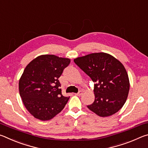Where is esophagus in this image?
I'll list each match as a JSON object with an SVG mask.
<instances>
[{
	"mask_svg": "<svg viewBox=\"0 0 148 148\" xmlns=\"http://www.w3.org/2000/svg\"><path fill=\"white\" fill-rule=\"evenodd\" d=\"M82 93H83V92H82V91H79L78 92H77V93H75V95H77V96H80Z\"/></svg>",
	"mask_w": 148,
	"mask_h": 148,
	"instance_id": "esophagus-1",
	"label": "esophagus"
}]
</instances>
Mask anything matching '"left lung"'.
<instances>
[{
	"instance_id": "8db88e82",
	"label": "left lung",
	"mask_w": 148,
	"mask_h": 148,
	"mask_svg": "<svg viewBox=\"0 0 148 148\" xmlns=\"http://www.w3.org/2000/svg\"><path fill=\"white\" fill-rule=\"evenodd\" d=\"M74 61L95 83V101L87 108L102 117L118 112L127 101L130 87L128 74L121 62L103 52L77 57Z\"/></svg>"
}]
</instances>
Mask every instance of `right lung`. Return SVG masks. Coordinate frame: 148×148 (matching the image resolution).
Wrapping results in <instances>:
<instances>
[{"mask_svg": "<svg viewBox=\"0 0 148 148\" xmlns=\"http://www.w3.org/2000/svg\"><path fill=\"white\" fill-rule=\"evenodd\" d=\"M71 59L42 55L27 64L19 81V95L35 118L47 121L61 112L70 97H64L58 78Z\"/></svg>", "mask_w": 148, "mask_h": 148, "instance_id": "1", "label": "right lung"}]
</instances>
